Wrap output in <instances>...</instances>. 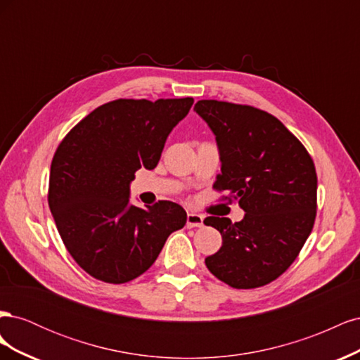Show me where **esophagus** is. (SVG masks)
Wrapping results in <instances>:
<instances>
[{"label":"esophagus","instance_id":"34e87169","mask_svg":"<svg viewBox=\"0 0 360 360\" xmlns=\"http://www.w3.org/2000/svg\"><path fill=\"white\" fill-rule=\"evenodd\" d=\"M204 217L201 214H197V213H188V217H186V226L188 228H193V226H202Z\"/></svg>","mask_w":360,"mask_h":360}]
</instances>
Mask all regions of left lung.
Segmentation results:
<instances>
[{
	"mask_svg": "<svg viewBox=\"0 0 360 360\" xmlns=\"http://www.w3.org/2000/svg\"><path fill=\"white\" fill-rule=\"evenodd\" d=\"M219 148L221 174L213 188L245 210L240 222L209 216L222 236L205 258L212 274L233 288L275 281L297 258L317 210V172L300 141L276 117L249 105L198 101L193 108Z\"/></svg>",
	"mask_w": 360,
	"mask_h": 360,
	"instance_id": "8db88e82",
	"label": "left lung"
}]
</instances>
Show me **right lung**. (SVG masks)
I'll list each match as a JSON object with an SVG mask.
<instances>
[{
  "mask_svg": "<svg viewBox=\"0 0 360 360\" xmlns=\"http://www.w3.org/2000/svg\"><path fill=\"white\" fill-rule=\"evenodd\" d=\"M193 103L118 99L96 108L61 141L51 163L48 202L69 254L86 274L124 284L155 263L171 233L186 224L172 201L130 204V181L153 169L171 130Z\"/></svg>",
  "mask_w": 360,
  "mask_h": 360,
  "instance_id": "right-lung-1",
  "label": "right lung"
}]
</instances>
